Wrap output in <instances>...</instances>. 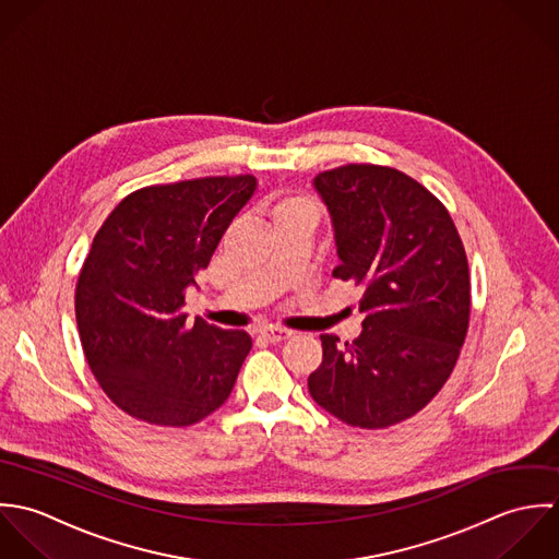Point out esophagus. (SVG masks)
<instances>
[{"label":"esophagus","mask_w":559,"mask_h":559,"mask_svg":"<svg viewBox=\"0 0 559 559\" xmlns=\"http://www.w3.org/2000/svg\"><path fill=\"white\" fill-rule=\"evenodd\" d=\"M294 335V331H287V329H276V326H267L261 331V336L276 343V341H285L289 336Z\"/></svg>","instance_id":"1"}]
</instances>
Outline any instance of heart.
I'll return each mask as SVG.
<instances>
[{
  "label": "heart",
  "mask_w": 559,
  "mask_h": 559,
  "mask_svg": "<svg viewBox=\"0 0 559 559\" xmlns=\"http://www.w3.org/2000/svg\"><path fill=\"white\" fill-rule=\"evenodd\" d=\"M294 214H316V207L311 205V201H307L305 197H287L281 199L274 207H272V221H281Z\"/></svg>",
  "instance_id": "heart-1"
}]
</instances>
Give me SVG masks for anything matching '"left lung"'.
I'll return each instance as SVG.
<instances>
[{
  "mask_svg": "<svg viewBox=\"0 0 559 559\" xmlns=\"http://www.w3.org/2000/svg\"><path fill=\"white\" fill-rule=\"evenodd\" d=\"M335 228L333 276L362 287V333L322 335L311 397L347 426L378 430L417 415L447 382L471 316L462 239L413 177L347 164L313 179Z\"/></svg>",
  "mask_w": 559,
  "mask_h": 559,
  "instance_id": "left-lung-1",
  "label": "left lung"
}]
</instances>
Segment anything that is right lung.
Segmentation results:
<instances>
[{"label": "right lung", "mask_w": 559, "mask_h": 559, "mask_svg": "<svg viewBox=\"0 0 559 559\" xmlns=\"http://www.w3.org/2000/svg\"><path fill=\"white\" fill-rule=\"evenodd\" d=\"M257 179L205 177L124 197L97 230L75 287L86 360L114 404L155 426H192L221 408L252 347L181 311Z\"/></svg>", "instance_id": "right-lung-1"}]
</instances>
